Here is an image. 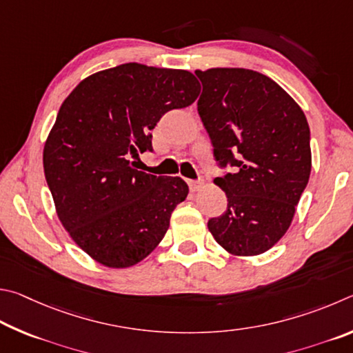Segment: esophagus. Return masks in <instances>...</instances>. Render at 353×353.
<instances>
[{
  "label": "esophagus",
  "mask_w": 353,
  "mask_h": 353,
  "mask_svg": "<svg viewBox=\"0 0 353 353\" xmlns=\"http://www.w3.org/2000/svg\"><path fill=\"white\" fill-rule=\"evenodd\" d=\"M188 184H189V189L192 190V192H199V190H200L203 186H205V181H203V180H196V181L189 180Z\"/></svg>",
  "instance_id": "34e87169"
}]
</instances>
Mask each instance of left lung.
I'll use <instances>...</instances> for the list:
<instances>
[{"instance_id":"1","label":"left lung","mask_w":353,"mask_h":353,"mask_svg":"<svg viewBox=\"0 0 353 353\" xmlns=\"http://www.w3.org/2000/svg\"><path fill=\"white\" fill-rule=\"evenodd\" d=\"M195 74L203 85L199 114L215 161L234 169L214 180L225 190L228 209L208 228L230 254L259 256L287 232L310 178L307 117L265 74L245 68Z\"/></svg>"}]
</instances>
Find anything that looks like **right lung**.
<instances>
[{"label":"right lung","instance_id":"add662e5","mask_svg":"<svg viewBox=\"0 0 353 353\" xmlns=\"http://www.w3.org/2000/svg\"><path fill=\"white\" fill-rule=\"evenodd\" d=\"M199 94L186 70L123 63L83 79L61 103L43 169L60 223L97 263L133 267L165 236L188 184L134 169L130 157L152 152L161 116Z\"/></svg>","mask_w":353,"mask_h":353}]
</instances>
